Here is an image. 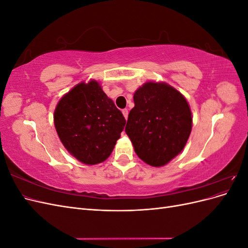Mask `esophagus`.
Instances as JSON below:
<instances>
[{
  "label": "esophagus",
  "instance_id": "34e87169",
  "mask_svg": "<svg viewBox=\"0 0 248 248\" xmlns=\"http://www.w3.org/2000/svg\"><path fill=\"white\" fill-rule=\"evenodd\" d=\"M122 112H123V116L125 117V119L127 120V118H128V110H127V109L125 108V109L122 110Z\"/></svg>",
  "mask_w": 248,
  "mask_h": 248
}]
</instances>
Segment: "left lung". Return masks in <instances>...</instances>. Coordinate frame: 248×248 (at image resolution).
<instances>
[{
	"instance_id": "left-lung-1",
	"label": "left lung",
	"mask_w": 248,
	"mask_h": 248,
	"mask_svg": "<svg viewBox=\"0 0 248 248\" xmlns=\"http://www.w3.org/2000/svg\"><path fill=\"white\" fill-rule=\"evenodd\" d=\"M125 127L134 151L147 164L166 166L182 152L192 128L185 97L163 81H147L133 94Z\"/></svg>"
}]
</instances>
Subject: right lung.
<instances>
[{
	"label": "right lung",
	"instance_id": "1",
	"mask_svg": "<svg viewBox=\"0 0 248 248\" xmlns=\"http://www.w3.org/2000/svg\"><path fill=\"white\" fill-rule=\"evenodd\" d=\"M54 123L60 140L88 166L108 158L126 120L95 79L81 81L59 100Z\"/></svg>",
	"mask_w": 248,
	"mask_h": 248
}]
</instances>
